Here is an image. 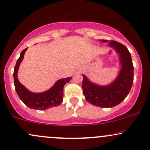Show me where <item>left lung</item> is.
Segmentation results:
<instances>
[{
	"label": "left lung",
	"mask_w": 150,
	"mask_h": 150,
	"mask_svg": "<svg viewBox=\"0 0 150 150\" xmlns=\"http://www.w3.org/2000/svg\"><path fill=\"white\" fill-rule=\"evenodd\" d=\"M100 41L107 42L108 40ZM109 45L115 48L120 57L122 68L116 80L109 85L99 86L82 75V89L86 100L93 105L105 108H112L123 101L129 94L133 82V65L128 49L114 40H111Z\"/></svg>",
	"instance_id": "left-lung-1"
}]
</instances>
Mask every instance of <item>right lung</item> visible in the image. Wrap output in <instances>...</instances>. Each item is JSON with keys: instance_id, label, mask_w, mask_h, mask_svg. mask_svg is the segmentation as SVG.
<instances>
[{"instance_id": "1", "label": "right lung", "mask_w": 150, "mask_h": 150, "mask_svg": "<svg viewBox=\"0 0 150 150\" xmlns=\"http://www.w3.org/2000/svg\"><path fill=\"white\" fill-rule=\"evenodd\" d=\"M28 48L24 49L21 52L20 57L17 61L14 70V84L16 92L19 98L22 100L27 107L31 109L44 110L49 108L55 107L61 104L64 96V86L66 83L69 82L72 77L61 79L58 80L51 89L42 93H33L22 85L17 78V71L19 65L23 59V55Z\"/></svg>"}]
</instances>
